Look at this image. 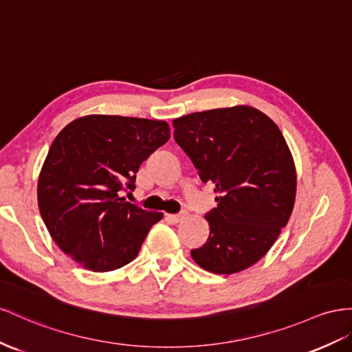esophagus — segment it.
<instances>
[{"mask_svg": "<svg viewBox=\"0 0 352 352\" xmlns=\"http://www.w3.org/2000/svg\"><path fill=\"white\" fill-rule=\"evenodd\" d=\"M186 212H179V214H169L168 215V219L173 221V223H179L182 220H184L186 219Z\"/></svg>", "mask_w": 352, "mask_h": 352, "instance_id": "34e87169", "label": "esophagus"}]
</instances>
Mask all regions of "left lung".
Segmentation results:
<instances>
[{
	"label": "left lung",
	"mask_w": 352,
	"mask_h": 352,
	"mask_svg": "<svg viewBox=\"0 0 352 352\" xmlns=\"http://www.w3.org/2000/svg\"><path fill=\"white\" fill-rule=\"evenodd\" d=\"M174 138L217 206L205 219L208 241L192 257L212 274H236L275 244L294 208L297 175L292 151L272 119L235 105L174 119Z\"/></svg>",
	"instance_id": "8db88e82"
}]
</instances>
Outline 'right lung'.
I'll return each instance as SVG.
<instances>
[{
    "instance_id": "1",
    "label": "right lung",
    "mask_w": 352,
    "mask_h": 352,
    "mask_svg": "<svg viewBox=\"0 0 352 352\" xmlns=\"http://www.w3.org/2000/svg\"><path fill=\"white\" fill-rule=\"evenodd\" d=\"M164 120L90 114L53 140L37 186L38 208L53 241L80 266L110 272L138 256L164 214L124 202L135 174L169 140Z\"/></svg>"
}]
</instances>
